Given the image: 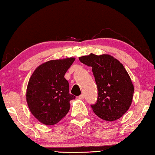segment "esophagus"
<instances>
[{
	"label": "esophagus",
	"mask_w": 155,
	"mask_h": 155,
	"mask_svg": "<svg viewBox=\"0 0 155 155\" xmlns=\"http://www.w3.org/2000/svg\"><path fill=\"white\" fill-rule=\"evenodd\" d=\"M78 99H84V94H81L80 96H79V97H78Z\"/></svg>",
	"instance_id": "34e87169"
}]
</instances>
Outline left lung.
<instances>
[{"mask_svg":"<svg viewBox=\"0 0 155 155\" xmlns=\"http://www.w3.org/2000/svg\"><path fill=\"white\" fill-rule=\"evenodd\" d=\"M78 59L92 68L98 89L97 101L91 105L95 114L107 121L119 119L130 107L134 94V85L124 66L105 54H90Z\"/></svg>","mask_w":155,"mask_h":155,"instance_id":"8db88e82","label":"left lung"}]
</instances>
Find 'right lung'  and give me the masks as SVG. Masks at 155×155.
<instances>
[{"label": "right lung", "instance_id": "obj_1", "mask_svg": "<svg viewBox=\"0 0 155 155\" xmlns=\"http://www.w3.org/2000/svg\"><path fill=\"white\" fill-rule=\"evenodd\" d=\"M75 58L48 61L36 68L29 78L26 101L33 116L46 126L59 122L70 110L69 83L64 76Z\"/></svg>", "mask_w": 155, "mask_h": 155}]
</instances>
